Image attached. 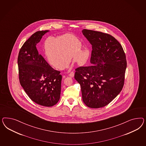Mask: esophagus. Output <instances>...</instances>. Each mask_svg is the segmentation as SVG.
Wrapping results in <instances>:
<instances>
[{
    "label": "esophagus",
    "instance_id": "obj_1",
    "mask_svg": "<svg viewBox=\"0 0 146 146\" xmlns=\"http://www.w3.org/2000/svg\"><path fill=\"white\" fill-rule=\"evenodd\" d=\"M69 76L70 77H72V78L74 77V72H71V73L69 74Z\"/></svg>",
    "mask_w": 146,
    "mask_h": 146
}]
</instances>
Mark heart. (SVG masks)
<instances>
[{"label":"heart","instance_id":"heart-1","mask_svg":"<svg viewBox=\"0 0 146 146\" xmlns=\"http://www.w3.org/2000/svg\"><path fill=\"white\" fill-rule=\"evenodd\" d=\"M81 45V42L75 36L66 33L46 37L43 49L49 65L54 68L62 70L70 67L71 57L79 66H83L87 61L90 51L87 48L80 49Z\"/></svg>","mask_w":146,"mask_h":146}]
</instances>
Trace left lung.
Returning <instances> with one entry per match:
<instances>
[{
  "instance_id": "8db88e82",
  "label": "left lung",
  "mask_w": 146,
  "mask_h": 146,
  "mask_svg": "<svg viewBox=\"0 0 146 146\" xmlns=\"http://www.w3.org/2000/svg\"><path fill=\"white\" fill-rule=\"evenodd\" d=\"M49 31L35 33L22 45L18 58L20 83L33 101L44 106L56 105L60 99L62 76L45 61L36 49Z\"/></svg>"
}]
</instances>
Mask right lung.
<instances>
[{
	"label": "right lung",
	"mask_w": 146,
	"mask_h": 146,
	"mask_svg": "<svg viewBox=\"0 0 146 146\" xmlns=\"http://www.w3.org/2000/svg\"><path fill=\"white\" fill-rule=\"evenodd\" d=\"M82 33L92 45V65L77 68L74 78L80 84L84 104L91 108H102L123 89L127 67L126 56L113 36L87 29Z\"/></svg>",
	"instance_id": "1"
}]
</instances>
